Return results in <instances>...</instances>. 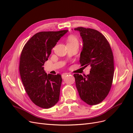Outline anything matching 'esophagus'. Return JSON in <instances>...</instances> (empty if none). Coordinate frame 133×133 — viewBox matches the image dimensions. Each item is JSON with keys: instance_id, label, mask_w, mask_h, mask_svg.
Segmentation results:
<instances>
[{"instance_id": "esophagus-1", "label": "esophagus", "mask_w": 133, "mask_h": 133, "mask_svg": "<svg viewBox=\"0 0 133 133\" xmlns=\"http://www.w3.org/2000/svg\"><path fill=\"white\" fill-rule=\"evenodd\" d=\"M68 74H69V73H64V74H63L62 75V78L63 79H64V78L65 77V76H66V75H68Z\"/></svg>"}]
</instances>
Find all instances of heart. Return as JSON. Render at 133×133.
Here are the masks:
<instances>
[{
  "mask_svg": "<svg viewBox=\"0 0 133 133\" xmlns=\"http://www.w3.org/2000/svg\"><path fill=\"white\" fill-rule=\"evenodd\" d=\"M67 44H78L79 45L78 39L74 35H70L68 37Z\"/></svg>",
  "mask_w": 133,
  "mask_h": 133,
  "instance_id": "1",
  "label": "heart"
}]
</instances>
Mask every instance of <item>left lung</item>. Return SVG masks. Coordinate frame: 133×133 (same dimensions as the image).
<instances>
[{
  "mask_svg": "<svg viewBox=\"0 0 133 133\" xmlns=\"http://www.w3.org/2000/svg\"><path fill=\"white\" fill-rule=\"evenodd\" d=\"M83 42L81 66H91L90 74H74L80 98L90 105L101 103L109 92L114 73V57L106 38L98 30L78 27Z\"/></svg>",
  "mask_w": 133,
  "mask_h": 133,
  "instance_id": "obj_1",
  "label": "left lung"
}]
</instances>
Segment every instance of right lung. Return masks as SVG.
<instances>
[{
  "label": "right lung",
  "instance_id": "right-lung-1",
  "mask_svg": "<svg viewBox=\"0 0 133 133\" xmlns=\"http://www.w3.org/2000/svg\"><path fill=\"white\" fill-rule=\"evenodd\" d=\"M68 31L39 32L22 50L19 63L22 81L30 100L41 108H50L59 101L62 76L47 74L43 66L51 49Z\"/></svg>",
  "mask_w": 133,
  "mask_h": 133
}]
</instances>
